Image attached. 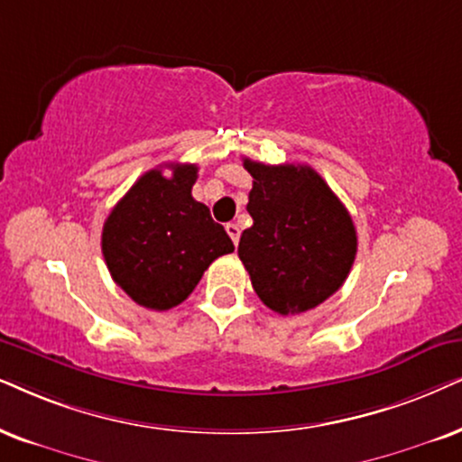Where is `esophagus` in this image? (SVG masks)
Here are the masks:
<instances>
[{
    "label": "esophagus",
    "mask_w": 462,
    "mask_h": 462,
    "mask_svg": "<svg viewBox=\"0 0 462 462\" xmlns=\"http://www.w3.org/2000/svg\"><path fill=\"white\" fill-rule=\"evenodd\" d=\"M226 232H227V236L232 238V243L238 245V238H241V227H238L236 224H226Z\"/></svg>",
    "instance_id": "34e87169"
}]
</instances>
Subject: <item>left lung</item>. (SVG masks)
<instances>
[{
  "instance_id": "obj_1",
  "label": "left lung",
  "mask_w": 462,
  "mask_h": 462,
  "mask_svg": "<svg viewBox=\"0 0 462 462\" xmlns=\"http://www.w3.org/2000/svg\"><path fill=\"white\" fill-rule=\"evenodd\" d=\"M247 211L254 226L241 235L238 258L255 294L282 315L322 305L352 271L358 236L347 208L313 168L254 162Z\"/></svg>"
}]
</instances>
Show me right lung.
Wrapping results in <instances>:
<instances>
[{"instance_id":"right-lung-1","label":"right lung","mask_w":462,"mask_h":462,"mask_svg":"<svg viewBox=\"0 0 462 462\" xmlns=\"http://www.w3.org/2000/svg\"><path fill=\"white\" fill-rule=\"evenodd\" d=\"M144 172L104 221L102 254L115 283L140 307L168 311L194 291L204 271L235 245L194 200L196 163Z\"/></svg>"}]
</instances>
